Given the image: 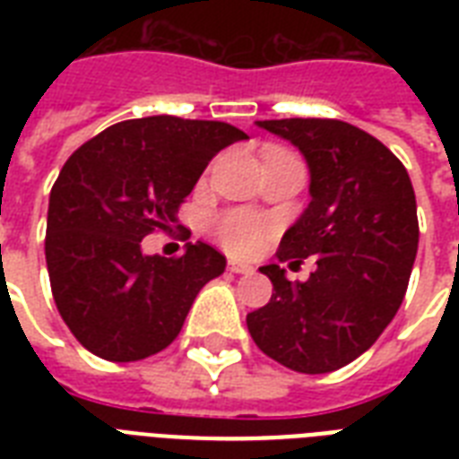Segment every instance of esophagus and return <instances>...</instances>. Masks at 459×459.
Returning <instances> with one entry per match:
<instances>
[{
    "label": "esophagus",
    "mask_w": 459,
    "mask_h": 459,
    "mask_svg": "<svg viewBox=\"0 0 459 459\" xmlns=\"http://www.w3.org/2000/svg\"><path fill=\"white\" fill-rule=\"evenodd\" d=\"M229 272L230 273H240V276H252V273H255V269H252L250 264H243V262H233V259H230Z\"/></svg>",
    "instance_id": "obj_1"
}]
</instances>
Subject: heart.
Wrapping results in <instances>:
<instances>
[{"instance_id": "1", "label": "heart", "mask_w": 459, "mask_h": 459, "mask_svg": "<svg viewBox=\"0 0 459 459\" xmlns=\"http://www.w3.org/2000/svg\"><path fill=\"white\" fill-rule=\"evenodd\" d=\"M214 233L219 243L233 255H255L272 238L273 226L262 214L245 212V209H230L216 219Z\"/></svg>"}]
</instances>
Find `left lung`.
I'll return each instance as SVG.
<instances>
[{
    "label": "left lung",
    "instance_id": "obj_1",
    "mask_svg": "<svg viewBox=\"0 0 459 459\" xmlns=\"http://www.w3.org/2000/svg\"><path fill=\"white\" fill-rule=\"evenodd\" d=\"M257 126L305 154L312 202L276 257L298 266L314 257L316 269L305 283H290L279 264L262 266L273 293L247 314V331L288 369L326 374L369 350L403 305L420 245L412 180L381 140L345 121Z\"/></svg>",
    "mask_w": 459,
    "mask_h": 459
}]
</instances>
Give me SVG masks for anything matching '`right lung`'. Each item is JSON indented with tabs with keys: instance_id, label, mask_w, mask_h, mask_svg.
Instances as JSON below:
<instances>
[{
	"instance_id": "add662e5",
	"label": "right lung",
	"mask_w": 459,
	"mask_h": 459,
	"mask_svg": "<svg viewBox=\"0 0 459 459\" xmlns=\"http://www.w3.org/2000/svg\"><path fill=\"white\" fill-rule=\"evenodd\" d=\"M245 138L221 121L147 117L109 126L68 157L49 195L45 257L56 309L82 348L138 362L176 341L226 257L202 240L171 259L140 245L171 230L212 157Z\"/></svg>"
}]
</instances>
